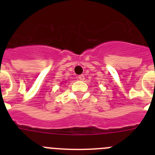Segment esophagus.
Masks as SVG:
<instances>
[{
  "mask_svg": "<svg viewBox=\"0 0 155 155\" xmlns=\"http://www.w3.org/2000/svg\"><path fill=\"white\" fill-rule=\"evenodd\" d=\"M78 79L80 81H84V76L83 74L79 75V76H78Z\"/></svg>",
  "mask_w": 155,
  "mask_h": 155,
  "instance_id": "1",
  "label": "esophagus"
}]
</instances>
